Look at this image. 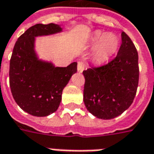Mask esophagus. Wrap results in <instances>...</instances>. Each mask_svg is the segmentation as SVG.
<instances>
[{"label": "esophagus", "mask_w": 154, "mask_h": 154, "mask_svg": "<svg viewBox=\"0 0 154 154\" xmlns=\"http://www.w3.org/2000/svg\"><path fill=\"white\" fill-rule=\"evenodd\" d=\"M85 68H86V65L82 62H78V63H77V71L79 72H82Z\"/></svg>", "instance_id": "obj_1"}]
</instances>
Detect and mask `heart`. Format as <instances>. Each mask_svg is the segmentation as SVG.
Listing matches in <instances>:
<instances>
[{
    "label": "heart",
    "instance_id": "heart-1",
    "mask_svg": "<svg viewBox=\"0 0 154 154\" xmlns=\"http://www.w3.org/2000/svg\"><path fill=\"white\" fill-rule=\"evenodd\" d=\"M93 48V57L98 63H104L116 54L119 45V38L112 33L96 32L91 38Z\"/></svg>",
    "mask_w": 154,
    "mask_h": 154
}]
</instances>
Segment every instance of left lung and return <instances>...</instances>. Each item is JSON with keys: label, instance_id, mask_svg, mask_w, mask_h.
Instances as JSON below:
<instances>
[{"label": "left lung", "instance_id": "obj_1", "mask_svg": "<svg viewBox=\"0 0 154 154\" xmlns=\"http://www.w3.org/2000/svg\"><path fill=\"white\" fill-rule=\"evenodd\" d=\"M122 44L113 60L83 71V100L87 110L99 119H114L129 108L139 84V56L125 32Z\"/></svg>", "mask_w": 154, "mask_h": 154}]
</instances>
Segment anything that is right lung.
Listing matches in <instances>:
<instances>
[{"mask_svg": "<svg viewBox=\"0 0 154 154\" xmlns=\"http://www.w3.org/2000/svg\"><path fill=\"white\" fill-rule=\"evenodd\" d=\"M62 31L55 24H37L29 28L16 41L10 61V87L15 102L22 110L38 117L47 116L57 110L62 92L77 63L67 67L39 60L35 51V37Z\"/></svg>", "mask_w": 154, "mask_h": 154, "instance_id": "right-lung-1", "label": "right lung"}]
</instances>
